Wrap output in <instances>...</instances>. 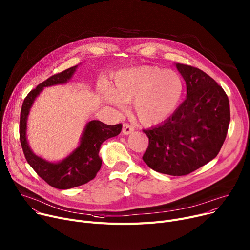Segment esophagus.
Segmentation results:
<instances>
[{
    "label": "esophagus",
    "instance_id": "esophagus-1",
    "mask_svg": "<svg viewBox=\"0 0 250 250\" xmlns=\"http://www.w3.org/2000/svg\"><path fill=\"white\" fill-rule=\"evenodd\" d=\"M134 130H135L134 126L128 125V124H124V125H123V134L124 135H129Z\"/></svg>",
    "mask_w": 250,
    "mask_h": 250
}]
</instances>
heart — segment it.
<instances>
[{"instance_id": "b5f03b06", "label": "heart", "mask_w": 250, "mask_h": 250, "mask_svg": "<svg viewBox=\"0 0 250 250\" xmlns=\"http://www.w3.org/2000/svg\"><path fill=\"white\" fill-rule=\"evenodd\" d=\"M183 92V81L173 70L140 66L116 74L111 86L99 88L104 101L121 108L130 103L139 121L154 125L164 121L177 106Z\"/></svg>"}]
</instances>
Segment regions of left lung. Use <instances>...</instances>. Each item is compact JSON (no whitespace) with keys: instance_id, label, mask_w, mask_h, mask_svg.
<instances>
[{"instance_id":"1","label":"left lung","mask_w":250,"mask_h":250,"mask_svg":"<svg viewBox=\"0 0 250 250\" xmlns=\"http://www.w3.org/2000/svg\"><path fill=\"white\" fill-rule=\"evenodd\" d=\"M186 81L187 96L168 120L149 129L144 162L156 172L184 176L220 152L230 122L227 94L199 68L177 63Z\"/></svg>"}]
</instances>
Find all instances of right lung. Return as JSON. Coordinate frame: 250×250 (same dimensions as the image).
I'll list each match as a JSON object with an SVG mask.
<instances>
[{"mask_svg": "<svg viewBox=\"0 0 250 250\" xmlns=\"http://www.w3.org/2000/svg\"><path fill=\"white\" fill-rule=\"evenodd\" d=\"M76 68L77 65L50 76L40 83L35 89L28 93L21 108L20 142L25 158L38 176L47 184L57 189H70L91 181L102 167V159L98 155L102 144L109 138L118 136L123 127L122 124L108 125L99 121L89 122L83 130L80 145L68 157L58 163L48 162L31 151L26 138V129L28 114L33 103L44 87L67 82Z\"/></svg>", "mask_w": 250, "mask_h": 250, "instance_id": "right-lung-1", "label": "right lung"}]
</instances>
